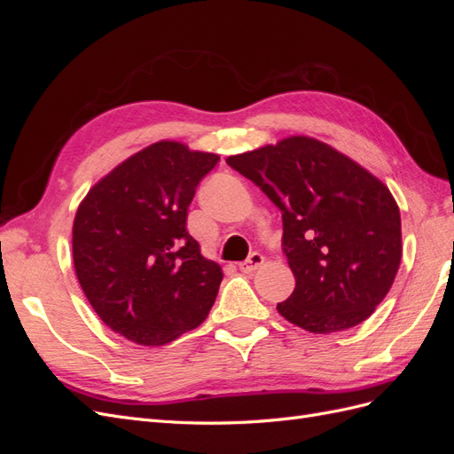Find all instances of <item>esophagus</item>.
I'll use <instances>...</instances> for the list:
<instances>
[{"label":"esophagus","instance_id":"obj_1","mask_svg":"<svg viewBox=\"0 0 454 454\" xmlns=\"http://www.w3.org/2000/svg\"><path fill=\"white\" fill-rule=\"evenodd\" d=\"M263 263H265V257L261 255V254H257V252H254L248 259L244 261V263H240V270H242V272H254V270H257Z\"/></svg>","mask_w":454,"mask_h":454}]
</instances>
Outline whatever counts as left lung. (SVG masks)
<instances>
[{
    "mask_svg": "<svg viewBox=\"0 0 454 454\" xmlns=\"http://www.w3.org/2000/svg\"><path fill=\"white\" fill-rule=\"evenodd\" d=\"M282 212V246L295 290L277 310L310 333L362 324L402 261L400 208L379 177L309 136L227 159Z\"/></svg>",
    "mask_w": 454,
    "mask_h": 454,
    "instance_id": "left-lung-1",
    "label": "left lung"
}]
</instances>
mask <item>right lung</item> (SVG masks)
Masks as SVG:
<instances>
[{
	"label": "right lung",
	"instance_id": "right-lung-1",
	"mask_svg": "<svg viewBox=\"0 0 454 454\" xmlns=\"http://www.w3.org/2000/svg\"><path fill=\"white\" fill-rule=\"evenodd\" d=\"M219 157L160 140L122 160L81 200L72 250L100 320L142 347L200 325L223 272L187 232V208Z\"/></svg>",
	"mask_w": 454,
	"mask_h": 454
}]
</instances>
